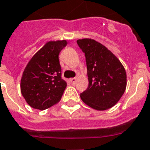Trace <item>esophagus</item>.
Returning <instances> with one entry per match:
<instances>
[{
    "mask_svg": "<svg viewBox=\"0 0 150 150\" xmlns=\"http://www.w3.org/2000/svg\"><path fill=\"white\" fill-rule=\"evenodd\" d=\"M70 82H71L72 84H75V83H76V79L75 78V77H74V78H70Z\"/></svg>",
    "mask_w": 150,
    "mask_h": 150,
    "instance_id": "34e87169",
    "label": "esophagus"
}]
</instances>
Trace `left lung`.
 <instances>
[{
    "mask_svg": "<svg viewBox=\"0 0 150 150\" xmlns=\"http://www.w3.org/2000/svg\"><path fill=\"white\" fill-rule=\"evenodd\" d=\"M85 54L88 87L81 93L83 103L97 110L112 107L125 93L127 75L120 60L110 50L92 39L76 41Z\"/></svg>",
    "mask_w": 150,
    "mask_h": 150,
    "instance_id": "obj_1",
    "label": "left lung"
}]
</instances>
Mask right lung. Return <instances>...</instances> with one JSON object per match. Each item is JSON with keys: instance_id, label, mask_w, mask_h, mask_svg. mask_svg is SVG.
Wrapping results in <instances>:
<instances>
[{"instance_id": "1", "label": "right lung", "mask_w": 150, "mask_h": 150, "mask_svg": "<svg viewBox=\"0 0 150 150\" xmlns=\"http://www.w3.org/2000/svg\"><path fill=\"white\" fill-rule=\"evenodd\" d=\"M67 40L46 43L25 67L21 79V92L32 108L45 110L62 98L67 82L62 78L59 54Z\"/></svg>"}]
</instances>
